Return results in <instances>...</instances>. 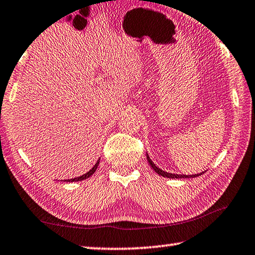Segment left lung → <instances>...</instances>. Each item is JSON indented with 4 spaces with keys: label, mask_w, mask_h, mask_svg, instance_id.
<instances>
[{
    "label": "left lung",
    "mask_w": 255,
    "mask_h": 255,
    "mask_svg": "<svg viewBox=\"0 0 255 255\" xmlns=\"http://www.w3.org/2000/svg\"><path fill=\"white\" fill-rule=\"evenodd\" d=\"M146 157H147V161H148V163H149V165L152 166V169L156 172V173L158 174V175H162V176H164V178H169V179H189V178H197V176H199V175H201V174H204L206 171H204V172H200V173H197V174H174V173H169V172H165V171H163V170H161L159 169L158 166H156L154 164V162L152 161V159H150V157L148 156V154L146 153Z\"/></svg>",
    "instance_id": "left-lung-1"
}]
</instances>
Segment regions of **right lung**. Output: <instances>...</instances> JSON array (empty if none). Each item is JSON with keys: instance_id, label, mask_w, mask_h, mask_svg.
<instances>
[{"instance_id": "obj_1", "label": "right lung", "mask_w": 255, "mask_h": 255, "mask_svg": "<svg viewBox=\"0 0 255 255\" xmlns=\"http://www.w3.org/2000/svg\"><path fill=\"white\" fill-rule=\"evenodd\" d=\"M99 163H100V158H99L98 161H97V163L94 164V166L92 167V169L90 170L89 172H86L85 174L81 175V176H77V178H74V179H68V180H64V181H65V182H77V181H82V180H85V179L90 178V176H91L94 173V172H96V170L98 169ZM60 181H63V180H60Z\"/></svg>"}]
</instances>
